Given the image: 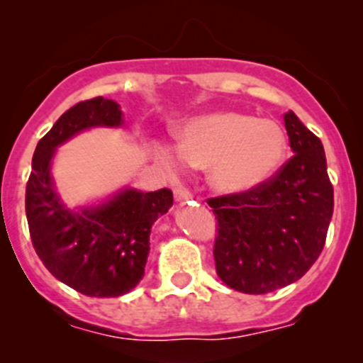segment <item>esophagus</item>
<instances>
[{
    "label": "esophagus",
    "mask_w": 363,
    "mask_h": 363,
    "mask_svg": "<svg viewBox=\"0 0 363 363\" xmlns=\"http://www.w3.org/2000/svg\"><path fill=\"white\" fill-rule=\"evenodd\" d=\"M191 196V191H189L186 186H175L174 188V199L177 200V202H184V200H189Z\"/></svg>",
    "instance_id": "obj_1"
}]
</instances>
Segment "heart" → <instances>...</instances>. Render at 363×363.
I'll use <instances>...</instances> for the list:
<instances>
[{"label": "heart", "instance_id": "heart-1", "mask_svg": "<svg viewBox=\"0 0 363 363\" xmlns=\"http://www.w3.org/2000/svg\"><path fill=\"white\" fill-rule=\"evenodd\" d=\"M181 158L196 168H211V184L223 195L251 191L276 175L286 160L288 138L283 128L239 111H219L188 121L177 131ZM167 170L177 158L158 152Z\"/></svg>", "mask_w": 363, "mask_h": 363}]
</instances>
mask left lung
<instances>
[{
    "label": "left lung",
    "mask_w": 363,
    "mask_h": 363,
    "mask_svg": "<svg viewBox=\"0 0 363 363\" xmlns=\"http://www.w3.org/2000/svg\"><path fill=\"white\" fill-rule=\"evenodd\" d=\"M284 126L295 155L274 177L207 200L218 219L216 272L242 294H270L298 281L323 251L334 212L321 140L291 111Z\"/></svg>",
    "instance_id": "left-lung-1"
}]
</instances>
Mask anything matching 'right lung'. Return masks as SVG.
Returning a JSON list of instances; mask_svg holds the SVG:
<instances>
[{
	"instance_id": "right-lung-1",
	"label": "right lung",
	"mask_w": 363,
	"mask_h": 363,
	"mask_svg": "<svg viewBox=\"0 0 363 363\" xmlns=\"http://www.w3.org/2000/svg\"><path fill=\"white\" fill-rule=\"evenodd\" d=\"M119 105L96 96L79 101L56 121L35 149L26 184V216L33 247L61 283L87 296H119L140 283L151 226L174 203L168 188L124 189L107 203L69 211L50 177L54 149L91 126H119Z\"/></svg>"
}]
</instances>
